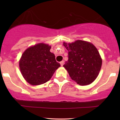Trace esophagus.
I'll use <instances>...</instances> for the list:
<instances>
[{"instance_id":"34e87169","label":"esophagus","mask_w":120,"mask_h":120,"mask_svg":"<svg viewBox=\"0 0 120 120\" xmlns=\"http://www.w3.org/2000/svg\"><path fill=\"white\" fill-rule=\"evenodd\" d=\"M60 63V65H61V66H63V65H64V61H61Z\"/></svg>"}]
</instances>
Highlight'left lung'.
Wrapping results in <instances>:
<instances>
[{
    "label": "left lung",
    "instance_id": "1",
    "mask_svg": "<svg viewBox=\"0 0 120 120\" xmlns=\"http://www.w3.org/2000/svg\"><path fill=\"white\" fill-rule=\"evenodd\" d=\"M68 51V60L63 67L73 81L81 86L91 83L98 75L102 60L92 43L78 40L63 43Z\"/></svg>",
    "mask_w": 120,
    "mask_h": 120
}]
</instances>
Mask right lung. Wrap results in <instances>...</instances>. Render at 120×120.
I'll return each mask as SVG.
<instances>
[{
    "label": "right lung",
    "mask_w": 120,
    "mask_h": 120,
    "mask_svg": "<svg viewBox=\"0 0 120 120\" xmlns=\"http://www.w3.org/2000/svg\"><path fill=\"white\" fill-rule=\"evenodd\" d=\"M50 46L39 43L25 51L19 61L22 75L28 83L39 85L49 81L59 67Z\"/></svg>",
    "instance_id": "obj_1"
}]
</instances>
